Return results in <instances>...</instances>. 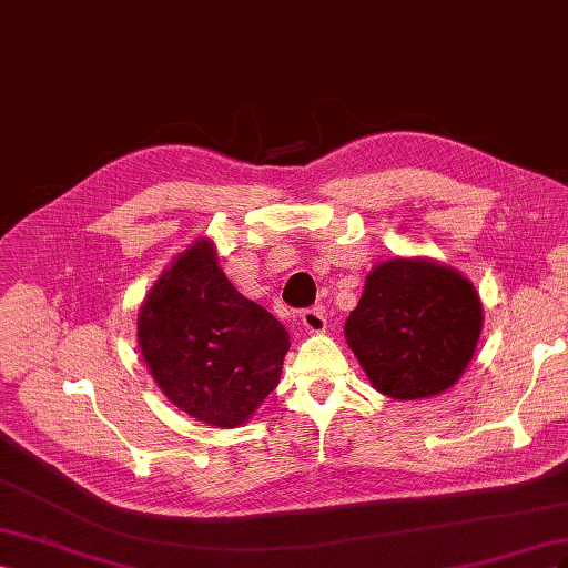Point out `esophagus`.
Segmentation results:
<instances>
[{
	"label": "esophagus",
	"mask_w": 568,
	"mask_h": 568,
	"mask_svg": "<svg viewBox=\"0 0 568 568\" xmlns=\"http://www.w3.org/2000/svg\"><path fill=\"white\" fill-rule=\"evenodd\" d=\"M302 326L310 331V333H323V331H326L328 321H326V312H323V306H314V310L302 312Z\"/></svg>",
	"instance_id": "obj_1"
}]
</instances>
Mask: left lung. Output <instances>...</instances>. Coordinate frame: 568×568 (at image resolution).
I'll list each match as a JSON object with an SVG mask.
<instances>
[{"instance_id":"left-lung-1","label":"left lung","mask_w":568,"mask_h":568,"mask_svg":"<svg viewBox=\"0 0 568 568\" xmlns=\"http://www.w3.org/2000/svg\"><path fill=\"white\" fill-rule=\"evenodd\" d=\"M483 304L474 283L430 258H390L366 275L345 337L371 385L426 399L455 385L476 352Z\"/></svg>"}]
</instances>
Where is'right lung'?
I'll use <instances>...</instances> for the list:
<instances>
[{"label": "right lung", "mask_w": 568, "mask_h": 568, "mask_svg": "<svg viewBox=\"0 0 568 568\" xmlns=\"http://www.w3.org/2000/svg\"><path fill=\"white\" fill-rule=\"evenodd\" d=\"M138 343L154 383L190 418L216 428L250 420L281 381L290 335L240 295L212 240H194L144 297Z\"/></svg>", "instance_id": "obj_1"}]
</instances>
